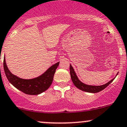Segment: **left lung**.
Listing matches in <instances>:
<instances>
[{
    "instance_id": "left-lung-1",
    "label": "left lung",
    "mask_w": 127,
    "mask_h": 127,
    "mask_svg": "<svg viewBox=\"0 0 127 127\" xmlns=\"http://www.w3.org/2000/svg\"><path fill=\"white\" fill-rule=\"evenodd\" d=\"M70 73L71 79H72V82H73V84H74L78 89H80V90H83V91L86 92L93 93L99 92L101 90H104V89L106 88L107 86L110 84L111 82H112L115 78L112 79L111 81H110L109 82L106 83V84L101 85V86H91V85H87L84 84V83H82V82L79 80L78 78V76H76V73L75 72V70L74 69H73V67L72 66L71 64H70Z\"/></svg>"
}]
</instances>
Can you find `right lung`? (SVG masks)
<instances>
[{
	"label": "right lung",
	"mask_w": 127,
	"mask_h": 127,
	"mask_svg": "<svg viewBox=\"0 0 127 127\" xmlns=\"http://www.w3.org/2000/svg\"><path fill=\"white\" fill-rule=\"evenodd\" d=\"M59 63L60 62H58L52 65L38 77L29 79L20 78L12 74L6 66L5 58L3 60V69L7 79L12 86L27 95H37L44 92L51 86Z\"/></svg>",
	"instance_id": "add662e5"
}]
</instances>
